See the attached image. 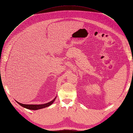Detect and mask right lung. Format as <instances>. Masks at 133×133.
I'll return each mask as SVG.
<instances>
[{
    "instance_id": "obj_1",
    "label": "right lung",
    "mask_w": 133,
    "mask_h": 133,
    "mask_svg": "<svg viewBox=\"0 0 133 133\" xmlns=\"http://www.w3.org/2000/svg\"><path fill=\"white\" fill-rule=\"evenodd\" d=\"M55 98L54 99H53L52 101L50 102L47 103H45V104H22L17 102L20 105L22 106V107H24V108H26L27 109H30V110H38V109H43L44 108V107H46L50 106L51 104L54 101H55Z\"/></svg>"
}]
</instances>
